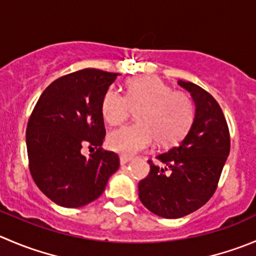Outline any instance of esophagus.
<instances>
[{
    "label": "esophagus",
    "instance_id": "esophagus-1",
    "mask_svg": "<svg viewBox=\"0 0 256 256\" xmlns=\"http://www.w3.org/2000/svg\"><path fill=\"white\" fill-rule=\"evenodd\" d=\"M130 160H131L130 156H125V155L120 156V164H121V165H126V164H128Z\"/></svg>",
    "mask_w": 256,
    "mask_h": 256
}]
</instances>
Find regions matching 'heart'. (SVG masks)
<instances>
[{
  "label": "heart",
  "mask_w": 256,
  "mask_h": 256,
  "mask_svg": "<svg viewBox=\"0 0 256 256\" xmlns=\"http://www.w3.org/2000/svg\"><path fill=\"white\" fill-rule=\"evenodd\" d=\"M101 115L110 126H120L138 108V122L110 134L108 148L125 156L148 148L156 138L162 146L178 142L194 121V102L184 91L172 90L156 76L126 82L125 95L111 86L101 98Z\"/></svg>",
  "instance_id": "obj_1"
}]
</instances>
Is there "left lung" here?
Listing matches in <instances>:
<instances>
[{
    "label": "left lung",
    "mask_w": 256,
    "mask_h": 256,
    "mask_svg": "<svg viewBox=\"0 0 256 256\" xmlns=\"http://www.w3.org/2000/svg\"><path fill=\"white\" fill-rule=\"evenodd\" d=\"M178 85L191 94L195 118L178 145L148 160L150 172L138 182V198L151 212L178 219L206 204L218 188L230 152L226 118L218 101L192 82Z\"/></svg>",
    "instance_id": "obj_1"
}]
</instances>
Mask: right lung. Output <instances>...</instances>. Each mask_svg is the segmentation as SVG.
<instances>
[{"instance_id": "right-lung-1", "label": "right lung", "mask_w": 256, "mask_h": 256, "mask_svg": "<svg viewBox=\"0 0 256 256\" xmlns=\"http://www.w3.org/2000/svg\"><path fill=\"white\" fill-rule=\"evenodd\" d=\"M118 75L85 68L62 76L47 86L30 116V172L60 206L80 208L98 199L120 166L118 154L101 148L106 135L101 98ZM84 146L96 151L86 158Z\"/></svg>"}]
</instances>
